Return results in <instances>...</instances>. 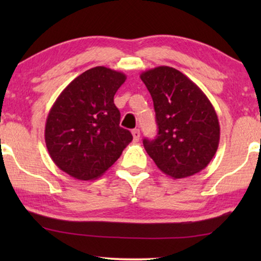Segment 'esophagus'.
<instances>
[{"label":"esophagus","instance_id":"esophagus-1","mask_svg":"<svg viewBox=\"0 0 261 261\" xmlns=\"http://www.w3.org/2000/svg\"><path fill=\"white\" fill-rule=\"evenodd\" d=\"M132 134H133L134 141H139V140H140V129H138V128H135V129L132 130Z\"/></svg>","mask_w":261,"mask_h":261}]
</instances>
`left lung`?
<instances>
[{"mask_svg":"<svg viewBox=\"0 0 261 261\" xmlns=\"http://www.w3.org/2000/svg\"><path fill=\"white\" fill-rule=\"evenodd\" d=\"M158 124L144 147L155 165L172 178H185L208 166L220 142V123L212 102L184 73L170 66L144 71Z\"/></svg>","mask_w":261,"mask_h":261,"instance_id":"8db88e82","label":"left lung"}]
</instances>
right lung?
Here are the masks:
<instances>
[{
  "instance_id": "obj_1",
  "label": "right lung",
  "mask_w": 261,
  "mask_h": 261,
  "mask_svg": "<svg viewBox=\"0 0 261 261\" xmlns=\"http://www.w3.org/2000/svg\"><path fill=\"white\" fill-rule=\"evenodd\" d=\"M126 74L96 66L74 78L53 103L45 124L49 156L60 170L80 180L101 177L133 140L120 127L114 96Z\"/></svg>"
}]
</instances>
